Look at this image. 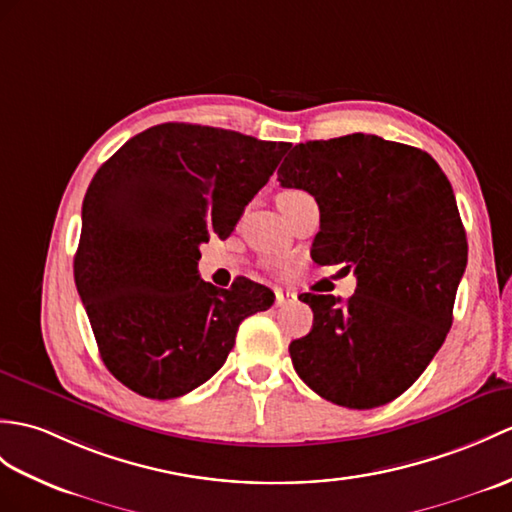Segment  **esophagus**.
Masks as SVG:
<instances>
[{
  "label": "esophagus",
  "instance_id": "esophagus-1",
  "mask_svg": "<svg viewBox=\"0 0 512 512\" xmlns=\"http://www.w3.org/2000/svg\"><path fill=\"white\" fill-rule=\"evenodd\" d=\"M296 301V294L292 292H285V290H275V303L281 307V305H290Z\"/></svg>",
  "mask_w": 512,
  "mask_h": 512
}]
</instances>
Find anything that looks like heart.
<instances>
[{
  "label": "heart",
  "instance_id": "1",
  "mask_svg": "<svg viewBox=\"0 0 512 512\" xmlns=\"http://www.w3.org/2000/svg\"><path fill=\"white\" fill-rule=\"evenodd\" d=\"M296 194H301V192H283V194H279V198H277V200H283V198H292V196H296Z\"/></svg>",
  "mask_w": 512,
  "mask_h": 512
}]
</instances>
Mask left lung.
Masks as SVG:
<instances>
[{
    "mask_svg": "<svg viewBox=\"0 0 512 512\" xmlns=\"http://www.w3.org/2000/svg\"><path fill=\"white\" fill-rule=\"evenodd\" d=\"M277 174L318 202L312 259L358 277L347 301L303 296L314 325L290 342L294 371L338 406H384L417 382L454 320L467 268L454 189L427 152L362 133L294 146Z\"/></svg>",
    "mask_w": 512,
    "mask_h": 512,
    "instance_id": "left-lung-1",
    "label": "left lung"
}]
</instances>
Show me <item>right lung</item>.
Listing matches in <instances>:
<instances>
[{
    "label": "right lung",
    "mask_w": 512,
    "mask_h": 512,
    "mask_svg": "<svg viewBox=\"0 0 512 512\" xmlns=\"http://www.w3.org/2000/svg\"><path fill=\"white\" fill-rule=\"evenodd\" d=\"M285 141L200 124H159L95 172L82 202L76 288L115 379L174 399L220 371L237 327L275 303L251 279L218 290L198 275V246L227 240L268 183Z\"/></svg>",
    "instance_id": "obj_1"
}]
</instances>
